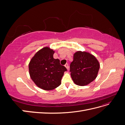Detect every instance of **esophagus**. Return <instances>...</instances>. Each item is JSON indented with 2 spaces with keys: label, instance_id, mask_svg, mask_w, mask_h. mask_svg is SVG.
Here are the masks:
<instances>
[{
  "label": "esophagus",
  "instance_id": "esophagus-1",
  "mask_svg": "<svg viewBox=\"0 0 125 125\" xmlns=\"http://www.w3.org/2000/svg\"><path fill=\"white\" fill-rule=\"evenodd\" d=\"M65 66L66 67V68H67V69H68V68H69L68 64V63H66V64H65Z\"/></svg>",
  "mask_w": 125,
  "mask_h": 125
}]
</instances>
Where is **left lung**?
Listing matches in <instances>:
<instances>
[{
	"mask_svg": "<svg viewBox=\"0 0 125 125\" xmlns=\"http://www.w3.org/2000/svg\"><path fill=\"white\" fill-rule=\"evenodd\" d=\"M100 63L95 57L86 52L78 51L70 65L71 77L75 84L84 86L95 79Z\"/></svg>",
	"mask_w": 125,
	"mask_h": 125,
	"instance_id": "obj_1",
	"label": "left lung"
}]
</instances>
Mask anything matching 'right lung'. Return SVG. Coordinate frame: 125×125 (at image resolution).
<instances>
[{"instance_id": "right-lung-1", "label": "right lung", "mask_w": 125, "mask_h": 125, "mask_svg": "<svg viewBox=\"0 0 125 125\" xmlns=\"http://www.w3.org/2000/svg\"><path fill=\"white\" fill-rule=\"evenodd\" d=\"M54 51L45 47L37 52L29 65L30 77L41 89L52 90L61 84L66 68L60 65L58 59H54Z\"/></svg>"}]
</instances>
